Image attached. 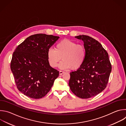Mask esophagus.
Masks as SVG:
<instances>
[{
  "mask_svg": "<svg viewBox=\"0 0 126 126\" xmlns=\"http://www.w3.org/2000/svg\"><path fill=\"white\" fill-rule=\"evenodd\" d=\"M64 73V72L62 71H59V75H62Z\"/></svg>",
  "mask_w": 126,
  "mask_h": 126,
  "instance_id": "1",
  "label": "esophagus"
}]
</instances>
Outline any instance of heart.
<instances>
[{
	"mask_svg": "<svg viewBox=\"0 0 126 126\" xmlns=\"http://www.w3.org/2000/svg\"><path fill=\"white\" fill-rule=\"evenodd\" d=\"M47 59L50 65L56 67L59 65L60 69L67 70L71 68L73 70L79 68L84 63L87 52L85 47L69 39H64L56 45L55 49L50 48L47 53Z\"/></svg>",
	"mask_w": 126,
	"mask_h": 126,
	"instance_id": "obj_1",
	"label": "heart"
}]
</instances>
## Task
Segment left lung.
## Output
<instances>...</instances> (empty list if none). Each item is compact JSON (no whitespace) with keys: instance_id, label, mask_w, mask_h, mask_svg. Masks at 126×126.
<instances>
[{"instance_id":"obj_1","label":"left lung","mask_w":126,"mask_h":126,"mask_svg":"<svg viewBox=\"0 0 126 126\" xmlns=\"http://www.w3.org/2000/svg\"><path fill=\"white\" fill-rule=\"evenodd\" d=\"M75 37L83 41L87 56L79 68L70 73L69 86L77 96L89 98L106 88L112 70L111 65L108 53L97 40L86 35Z\"/></svg>"}]
</instances>
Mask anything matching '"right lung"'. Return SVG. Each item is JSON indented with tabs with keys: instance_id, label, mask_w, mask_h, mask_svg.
I'll return each mask as SVG.
<instances>
[{
	"instance_id": "obj_1",
	"label": "right lung",
	"mask_w": 126,
	"mask_h": 126,
	"mask_svg": "<svg viewBox=\"0 0 126 126\" xmlns=\"http://www.w3.org/2000/svg\"><path fill=\"white\" fill-rule=\"evenodd\" d=\"M59 38L43 33L32 35L15 50L10 68L18 90L24 95L39 99L50 90L59 71L50 66L47 53Z\"/></svg>"
}]
</instances>
